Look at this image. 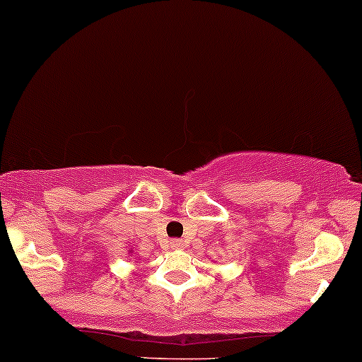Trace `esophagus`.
Listing matches in <instances>:
<instances>
[{
  "label": "esophagus",
  "instance_id": "1",
  "mask_svg": "<svg viewBox=\"0 0 362 362\" xmlns=\"http://www.w3.org/2000/svg\"><path fill=\"white\" fill-rule=\"evenodd\" d=\"M170 244H172V247L173 249H178V247H180V240H172V242H170Z\"/></svg>",
  "mask_w": 362,
  "mask_h": 362
}]
</instances>
